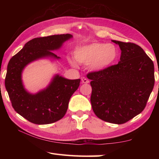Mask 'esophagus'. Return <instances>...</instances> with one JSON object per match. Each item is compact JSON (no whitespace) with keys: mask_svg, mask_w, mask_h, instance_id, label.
I'll use <instances>...</instances> for the list:
<instances>
[{"mask_svg":"<svg viewBox=\"0 0 159 159\" xmlns=\"http://www.w3.org/2000/svg\"><path fill=\"white\" fill-rule=\"evenodd\" d=\"M81 81H82L83 83H86V84L89 83V80L88 79H86L85 77H83V78H82V79H81Z\"/></svg>","mask_w":159,"mask_h":159,"instance_id":"esophagus-1","label":"esophagus"}]
</instances>
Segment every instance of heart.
Instances as JSON below:
<instances>
[{
  "label": "heart",
  "instance_id": "1",
  "mask_svg": "<svg viewBox=\"0 0 159 159\" xmlns=\"http://www.w3.org/2000/svg\"><path fill=\"white\" fill-rule=\"evenodd\" d=\"M119 50L113 43L93 42L76 46L74 50V59L69 57L71 65L76 66L77 62L89 66L95 72L106 70L113 66L119 58Z\"/></svg>",
  "mask_w": 159,
  "mask_h": 159
}]
</instances>
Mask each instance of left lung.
Instances as JSON below:
<instances>
[{
    "instance_id": "1",
    "label": "left lung",
    "mask_w": 159,
    "mask_h": 159,
    "mask_svg": "<svg viewBox=\"0 0 159 159\" xmlns=\"http://www.w3.org/2000/svg\"><path fill=\"white\" fill-rule=\"evenodd\" d=\"M120 60L101 72L89 73L91 103L96 116L107 122L121 124L143 111L154 85L153 61L135 43L117 40Z\"/></svg>"
}]
</instances>
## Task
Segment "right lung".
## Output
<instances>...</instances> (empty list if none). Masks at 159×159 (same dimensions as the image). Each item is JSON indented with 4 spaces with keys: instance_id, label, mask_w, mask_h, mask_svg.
I'll return each instance as SVG.
<instances>
[{
    "instance_id": "obj_1",
    "label": "right lung",
    "mask_w": 159,
    "mask_h": 159,
    "mask_svg": "<svg viewBox=\"0 0 159 159\" xmlns=\"http://www.w3.org/2000/svg\"><path fill=\"white\" fill-rule=\"evenodd\" d=\"M72 38L70 34H62L33 39L9 61L5 84L12 107L33 124H48L61 119L71 96L79 88L80 79H67L57 74L44 89L33 93L24 85L23 70L29 64L39 59H48L52 61L60 59L52 51L59 50Z\"/></svg>"
}]
</instances>
